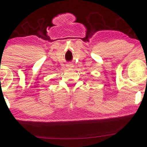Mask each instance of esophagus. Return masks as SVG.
I'll list each match as a JSON object with an SVG mask.
<instances>
[{"instance_id":"esophagus-1","label":"esophagus","mask_w":147,"mask_h":147,"mask_svg":"<svg viewBox=\"0 0 147 147\" xmlns=\"http://www.w3.org/2000/svg\"><path fill=\"white\" fill-rule=\"evenodd\" d=\"M67 68H72V67H73V65L68 64V65H67Z\"/></svg>"}]
</instances>
